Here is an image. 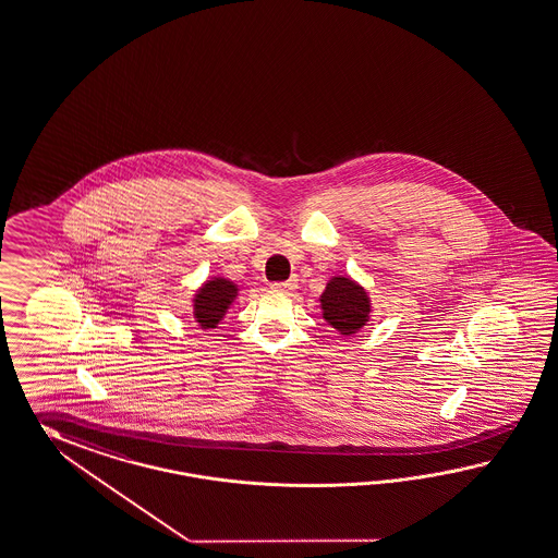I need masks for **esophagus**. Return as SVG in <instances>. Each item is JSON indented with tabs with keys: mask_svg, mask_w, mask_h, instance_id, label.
<instances>
[{
	"mask_svg": "<svg viewBox=\"0 0 558 558\" xmlns=\"http://www.w3.org/2000/svg\"><path fill=\"white\" fill-rule=\"evenodd\" d=\"M296 286H299V280L290 278L286 282H274L272 290H276V292H292Z\"/></svg>",
	"mask_w": 558,
	"mask_h": 558,
	"instance_id": "1",
	"label": "esophagus"
}]
</instances>
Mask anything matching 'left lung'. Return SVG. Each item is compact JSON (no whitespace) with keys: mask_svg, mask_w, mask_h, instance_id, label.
<instances>
[{"mask_svg":"<svg viewBox=\"0 0 558 558\" xmlns=\"http://www.w3.org/2000/svg\"><path fill=\"white\" fill-rule=\"evenodd\" d=\"M323 318L342 337L356 335L368 323L371 300L367 290L349 276H332L320 294Z\"/></svg>","mask_w":558,"mask_h":558,"instance_id":"8db88e82","label":"left lung"}]
</instances>
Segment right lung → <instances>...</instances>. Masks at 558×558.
<instances>
[{"instance_id": "obj_1", "label": "right lung", "mask_w": 558, "mask_h": 558, "mask_svg": "<svg viewBox=\"0 0 558 558\" xmlns=\"http://www.w3.org/2000/svg\"><path fill=\"white\" fill-rule=\"evenodd\" d=\"M238 296V286L228 278L207 280L193 296V318L202 328H216Z\"/></svg>"}]
</instances>
